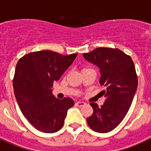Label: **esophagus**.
I'll list each match as a JSON object with an SVG mask.
<instances>
[{
	"mask_svg": "<svg viewBox=\"0 0 151 151\" xmlns=\"http://www.w3.org/2000/svg\"><path fill=\"white\" fill-rule=\"evenodd\" d=\"M84 104H85V103L83 102V101H78V102L76 103V105H77L78 107H82V106H83Z\"/></svg>",
	"mask_w": 151,
	"mask_h": 151,
	"instance_id": "34e87169",
	"label": "esophagus"
}]
</instances>
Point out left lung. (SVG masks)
<instances>
[{
	"mask_svg": "<svg viewBox=\"0 0 151 151\" xmlns=\"http://www.w3.org/2000/svg\"><path fill=\"white\" fill-rule=\"evenodd\" d=\"M83 57L99 68L100 84L106 87L101 91L105 102L101 107L90 104L93 114L87 122L96 132L107 133L120 124L128 112L137 88V76L132 59L119 49L99 47Z\"/></svg>",
	"mask_w": 151,
	"mask_h": 151,
	"instance_id": "8db88e82",
	"label": "left lung"
}]
</instances>
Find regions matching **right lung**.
Instances as JSON below:
<instances>
[{
	"instance_id": "right-lung-1",
	"label": "right lung",
	"mask_w": 151,
	"mask_h": 151,
	"mask_svg": "<svg viewBox=\"0 0 151 151\" xmlns=\"http://www.w3.org/2000/svg\"><path fill=\"white\" fill-rule=\"evenodd\" d=\"M77 56L41 50L26 54L17 62L13 81L15 97L24 116L41 132L58 131L68 109L74 105L70 97H54L51 88Z\"/></svg>"
}]
</instances>
